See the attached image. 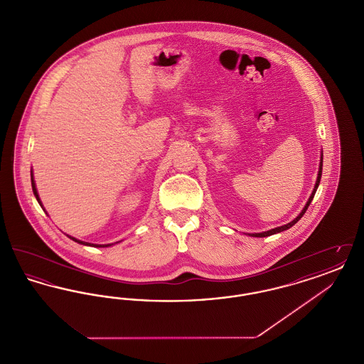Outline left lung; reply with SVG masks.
<instances>
[{"mask_svg":"<svg viewBox=\"0 0 364 364\" xmlns=\"http://www.w3.org/2000/svg\"><path fill=\"white\" fill-rule=\"evenodd\" d=\"M322 162H323V153L321 151V162H319V169H318V176H316V181H315V186H314V190H312L311 195H310V198H309V200H307V203L304 205V208L303 210L300 211V214L294 218V221H291L289 224H287V225L277 226V228H274V229H270V230H266V232H260V233H248L250 236H252V237H267V236H272V235H276V233H279V232H284V230H287V229H289L291 226H294L303 215H304V213H306V210L309 208L310 206V203L312 202V198H314V195H315V192L318 190V186H319V181H321V176H322Z\"/></svg>","mask_w":364,"mask_h":364,"instance_id":"8db88e82","label":"left lung"}]
</instances>
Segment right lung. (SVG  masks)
Returning a JSON list of instances; mask_svg holds the SVG:
<instances>
[{
	"instance_id": "obj_1",
	"label": "right lung",
	"mask_w": 364,
	"mask_h": 364,
	"mask_svg": "<svg viewBox=\"0 0 364 364\" xmlns=\"http://www.w3.org/2000/svg\"><path fill=\"white\" fill-rule=\"evenodd\" d=\"M31 186H33V192H34L35 198H36L38 203L41 205V208H43V205H42V202H41V198H39V195H38V191H36V186H35L34 174H33V171H31ZM43 210H45V208H43ZM67 236L70 237V240L79 242V244H83V245H91V247H109V245H113V244H91V242H82V240H79V239H76V237H72V236H70V235H67Z\"/></svg>"
}]
</instances>
